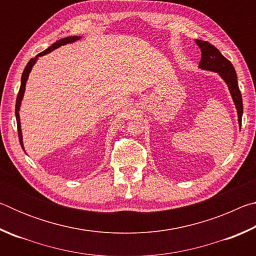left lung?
<instances>
[{
    "label": "left lung",
    "mask_w": 256,
    "mask_h": 256,
    "mask_svg": "<svg viewBox=\"0 0 256 256\" xmlns=\"http://www.w3.org/2000/svg\"><path fill=\"white\" fill-rule=\"evenodd\" d=\"M196 45L201 50V60L198 66L203 70L218 72L220 76L226 81L232 94V100L235 102L238 114V123L242 125V94L238 88L237 74L235 68H234L230 60H228L210 42L203 40H196Z\"/></svg>",
    "instance_id": "8db88e82"
}]
</instances>
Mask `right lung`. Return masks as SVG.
Listing matches in <instances>:
<instances>
[{"label":"right lung","instance_id":"add662e5","mask_svg":"<svg viewBox=\"0 0 256 256\" xmlns=\"http://www.w3.org/2000/svg\"><path fill=\"white\" fill-rule=\"evenodd\" d=\"M79 40H80L79 36H71V37L62 38V40H58L56 42H54L53 45L50 46L48 48L45 50L44 52H42V53L36 55V58H34L30 60L27 66H26L24 70L22 72V76H21V86H20L18 96H16V125H18V136H19V141H20L21 146H22V149H24V144H22V134H21V126H20L19 110H20L21 100H22V97H24V88H26V82H27V80H28L29 73H30V71H32L34 64L36 63V60H37L38 58H40V56L48 54V53H50L52 50H54L55 48H58V47H60V46L66 45V44H70V42H74Z\"/></svg>","mask_w":256,"mask_h":256}]
</instances>
